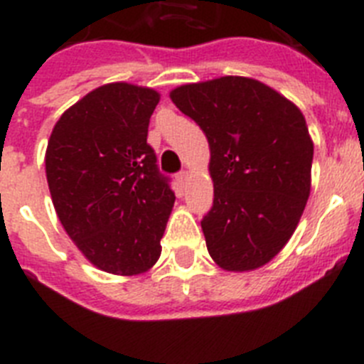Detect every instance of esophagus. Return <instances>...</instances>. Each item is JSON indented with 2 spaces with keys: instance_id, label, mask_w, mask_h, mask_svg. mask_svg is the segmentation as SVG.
Returning <instances> with one entry per match:
<instances>
[{
  "instance_id": "1",
  "label": "esophagus",
  "mask_w": 364,
  "mask_h": 364,
  "mask_svg": "<svg viewBox=\"0 0 364 364\" xmlns=\"http://www.w3.org/2000/svg\"><path fill=\"white\" fill-rule=\"evenodd\" d=\"M176 178H178L180 184L184 186L186 182H188V178H189V173H188V171H180V173H178V176H176Z\"/></svg>"
}]
</instances>
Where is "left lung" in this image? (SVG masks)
I'll use <instances>...</instances> for the list:
<instances>
[{
	"label": "left lung",
	"instance_id": "obj_1",
	"mask_svg": "<svg viewBox=\"0 0 364 364\" xmlns=\"http://www.w3.org/2000/svg\"><path fill=\"white\" fill-rule=\"evenodd\" d=\"M169 96L210 142L213 205L200 224L211 259L228 272L264 266L310 197L314 144L302 112L242 76L188 83Z\"/></svg>",
	"mask_w": 364,
	"mask_h": 364
}]
</instances>
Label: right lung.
Masks as SVG:
<instances>
[{
  "label": "right lung",
  "mask_w": 364,
  "mask_h": 364,
  "mask_svg": "<svg viewBox=\"0 0 364 364\" xmlns=\"http://www.w3.org/2000/svg\"><path fill=\"white\" fill-rule=\"evenodd\" d=\"M160 95L107 83L54 125L45 171L58 218L96 268L138 275L159 260L175 193L159 171L147 127Z\"/></svg>",
  "instance_id": "right-lung-1"
}]
</instances>
